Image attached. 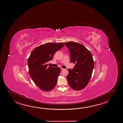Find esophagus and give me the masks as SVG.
<instances>
[{"label":"esophagus","mask_w":123,"mask_h":123,"mask_svg":"<svg viewBox=\"0 0 123 123\" xmlns=\"http://www.w3.org/2000/svg\"><path fill=\"white\" fill-rule=\"evenodd\" d=\"M61 70H63L64 69H63V68H61Z\"/></svg>","instance_id":"esophagus-1"}]
</instances>
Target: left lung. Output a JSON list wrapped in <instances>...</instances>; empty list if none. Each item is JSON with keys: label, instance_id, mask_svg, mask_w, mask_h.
Instances as JSON below:
<instances>
[{"label": "left lung", "instance_id": "1", "mask_svg": "<svg viewBox=\"0 0 123 123\" xmlns=\"http://www.w3.org/2000/svg\"><path fill=\"white\" fill-rule=\"evenodd\" d=\"M65 44L69 49L71 62L75 64L73 69H68V83L74 90H81L88 85L94 67L92 56L81 43L69 41Z\"/></svg>", "mask_w": 123, "mask_h": 123}]
</instances>
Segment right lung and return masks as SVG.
Instances as JSON below:
<instances>
[{"mask_svg": "<svg viewBox=\"0 0 123 123\" xmlns=\"http://www.w3.org/2000/svg\"><path fill=\"white\" fill-rule=\"evenodd\" d=\"M64 46V43H45L35 48L28 61L31 77L42 90H51L56 86L60 72L59 67L49 66L55 53Z\"/></svg>", "mask_w": 123, "mask_h": 123, "instance_id": "obj_1", "label": "right lung"}]
</instances>
